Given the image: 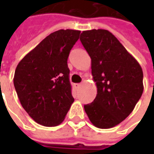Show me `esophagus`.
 I'll return each instance as SVG.
<instances>
[{
  "label": "esophagus",
  "mask_w": 154,
  "mask_h": 154,
  "mask_svg": "<svg viewBox=\"0 0 154 154\" xmlns=\"http://www.w3.org/2000/svg\"><path fill=\"white\" fill-rule=\"evenodd\" d=\"M81 87V84H74V88L75 89H78Z\"/></svg>",
  "instance_id": "esophagus-1"
}]
</instances>
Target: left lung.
<instances>
[{
	"label": "left lung",
	"mask_w": 154,
	"mask_h": 154,
	"mask_svg": "<svg viewBox=\"0 0 154 154\" xmlns=\"http://www.w3.org/2000/svg\"><path fill=\"white\" fill-rule=\"evenodd\" d=\"M80 40L91 59L97 88L93 102L84 109L94 126L110 129L129 116L142 96V67L106 29L85 30Z\"/></svg>",
	"instance_id": "1"
}]
</instances>
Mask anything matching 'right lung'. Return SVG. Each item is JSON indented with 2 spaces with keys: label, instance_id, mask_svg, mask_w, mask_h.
<instances>
[{
  "label": "right lung",
  "instance_id": "1",
  "mask_svg": "<svg viewBox=\"0 0 154 154\" xmlns=\"http://www.w3.org/2000/svg\"><path fill=\"white\" fill-rule=\"evenodd\" d=\"M80 30L60 29L47 36L19 63L14 86L20 104L41 125H60L73 103L67 58Z\"/></svg>",
  "mask_w": 154,
  "mask_h": 154
}]
</instances>
